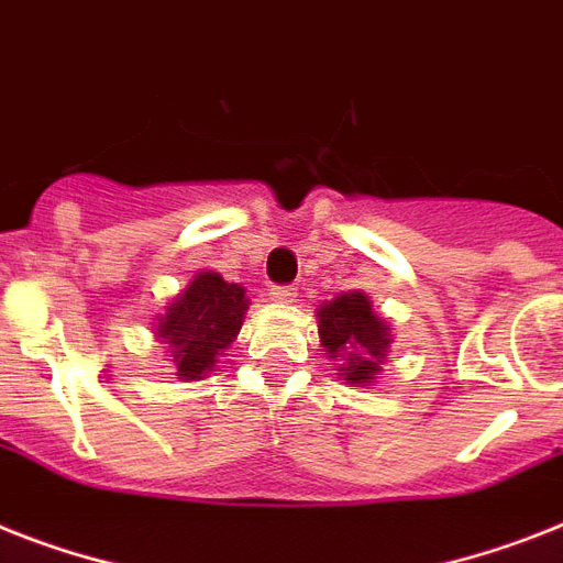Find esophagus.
I'll return each instance as SVG.
<instances>
[{"label": "esophagus", "mask_w": 563, "mask_h": 563, "mask_svg": "<svg viewBox=\"0 0 563 563\" xmlns=\"http://www.w3.org/2000/svg\"><path fill=\"white\" fill-rule=\"evenodd\" d=\"M271 299H273V301H282V305H287V301L296 299V287H290V285L273 287V290H271Z\"/></svg>", "instance_id": "34e87169"}]
</instances>
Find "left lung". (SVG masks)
Masks as SVG:
<instances>
[{"instance_id":"1","label":"left lung","mask_w":563,"mask_h":563,"mask_svg":"<svg viewBox=\"0 0 563 563\" xmlns=\"http://www.w3.org/2000/svg\"><path fill=\"white\" fill-rule=\"evenodd\" d=\"M319 339L333 362L342 360L339 376L351 385L374 383L391 347V328L374 313L365 292H342L316 310Z\"/></svg>"}]
</instances>
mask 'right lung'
<instances>
[{"mask_svg": "<svg viewBox=\"0 0 563 563\" xmlns=\"http://www.w3.org/2000/svg\"><path fill=\"white\" fill-rule=\"evenodd\" d=\"M244 287L203 271L166 305L155 322V336L166 342L178 379H201L235 342L250 299Z\"/></svg>", "mask_w": 563, "mask_h": 563, "instance_id": "1", "label": "right lung"}]
</instances>
